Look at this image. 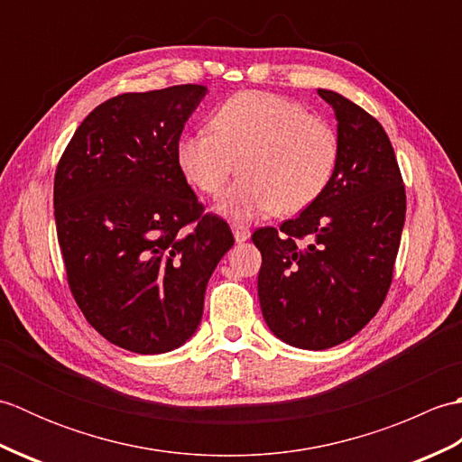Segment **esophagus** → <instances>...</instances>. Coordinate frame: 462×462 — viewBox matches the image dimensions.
I'll use <instances>...</instances> for the list:
<instances>
[{
  "label": "esophagus",
  "instance_id": "esophagus-1",
  "mask_svg": "<svg viewBox=\"0 0 462 462\" xmlns=\"http://www.w3.org/2000/svg\"><path fill=\"white\" fill-rule=\"evenodd\" d=\"M232 234H234V240L242 244V242H246L250 238V228H248V226H242V224H232Z\"/></svg>",
  "mask_w": 462,
  "mask_h": 462
}]
</instances>
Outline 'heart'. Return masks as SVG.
Returning <instances> with one entry per match:
<instances>
[{"label":"heart","instance_id":"1","mask_svg":"<svg viewBox=\"0 0 462 462\" xmlns=\"http://www.w3.org/2000/svg\"><path fill=\"white\" fill-rule=\"evenodd\" d=\"M337 161L339 141L329 123L263 91L226 99L210 116V131L189 133L176 144V164L202 194L218 196L236 169L242 172L218 202L236 220L306 210L326 192Z\"/></svg>","mask_w":462,"mask_h":462}]
</instances>
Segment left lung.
<instances>
[{
	"label": "left lung",
	"mask_w": 462,
	"mask_h": 462,
	"mask_svg": "<svg viewBox=\"0 0 462 462\" xmlns=\"http://www.w3.org/2000/svg\"><path fill=\"white\" fill-rule=\"evenodd\" d=\"M318 93L336 113V174L298 218L252 236L262 252L263 319L282 341L313 351L347 341L375 316L405 224V186L387 133L343 95Z\"/></svg>",
	"instance_id": "obj_1"
}]
</instances>
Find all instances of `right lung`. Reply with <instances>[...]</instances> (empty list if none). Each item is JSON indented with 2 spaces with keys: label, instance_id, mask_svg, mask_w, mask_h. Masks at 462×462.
Here are the masks:
<instances>
[{
  "label": "right lung",
  "instance_id": "add662e5",
  "mask_svg": "<svg viewBox=\"0 0 462 462\" xmlns=\"http://www.w3.org/2000/svg\"><path fill=\"white\" fill-rule=\"evenodd\" d=\"M202 85L125 93L75 131L55 172L53 206L69 288L115 346L166 353L200 326L214 268L234 246L176 164Z\"/></svg>",
  "mask_w": 462,
  "mask_h": 462
}]
</instances>
